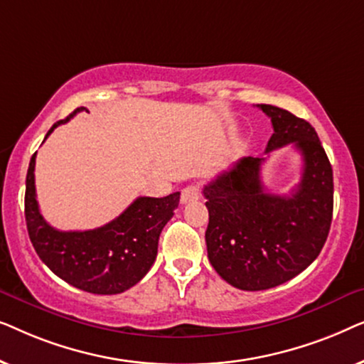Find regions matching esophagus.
<instances>
[{
  "instance_id": "esophagus-1",
  "label": "esophagus",
  "mask_w": 364,
  "mask_h": 364,
  "mask_svg": "<svg viewBox=\"0 0 364 364\" xmlns=\"http://www.w3.org/2000/svg\"><path fill=\"white\" fill-rule=\"evenodd\" d=\"M198 197H200V187H198L197 183H191V186H187V187L182 188L181 202L182 203H188V202L198 200Z\"/></svg>"
}]
</instances>
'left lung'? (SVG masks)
Listing matches in <instances>:
<instances>
[{
  "label": "left lung",
  "instance_id": "obj_1",
  "mask_svg": "<svg viewBox=\"0 0 364 364\" xmlns=\"http://www.w3.org/2000/svg\"><path fill=\"white\" fill-rule=\"evenodd\" d=\"M267 154L291 144L303 157L300 183L290 196H273L262 183L265 159L243 157L203 187L207 253L232 287L268 290L291 280L320 255L333 218V168L315 129L270 104Z\"/></svg>",
  "mask_w": 364,
  "mask_h": 364
}]
</instances>
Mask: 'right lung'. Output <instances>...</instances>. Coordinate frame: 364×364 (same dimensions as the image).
<instances>
[{"label": "right lung", "mask_w": 364, "mask_h": 364, "mask_svg": "<svg viewBox=\"0 0 364 364\" xmlns=\"http://www.w3.org/2000/svg\"><path fill=\"white\" fill-rule=\"evenodd\" d=\"M86 107L58 121L46 137ZM33 154L26 176L24 217L29 240L44 265L69 285L96 295H116L146 277L157 257L159 235L178 207L181 192L162 198L139 197L106 225L82 232H63L44 220L36 200Z\"/></svg>", "instance_id": "right-lung-1"}]
</instances>
